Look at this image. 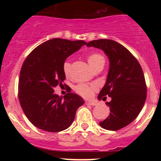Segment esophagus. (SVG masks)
I'll use <instances>...</instances> for the list:
<instances>
[{
    "instance_id": "obj_1",
    "label": "esophagus",
    "mask_w": 161,
    "mask_h": 161,
    "mask_svg": "<svg viewBox=\"0 0 161 161\" xmlns=\"http://www.w3.org/2000/svg\"><path fill=\"white\" fill-rule=\"evenodd\" d=\"M86 104L91 105V106H96L97 104V103L95 101H86Z\"/></svg>"
}]
</instances>
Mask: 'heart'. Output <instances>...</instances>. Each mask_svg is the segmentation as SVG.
I'll return each mask as SVG.
<instances>
[{
	"label": "heart",
	"instance_id": "b5f03b06",
	"mask_svg": "<svg viewBox=\"0 0 161 161\" xmlns=\"http://www.w3.org/2000/svg\"><path fill=\"white\" fill-rule=\"evenodd\" d=\"M87 61L88 63L90 64V65L92 69H95L97 65L100 64H104V58L102 56L100 53H90V55H88L87 57ZM70 69H71V64L69 61H65V62L63 64L62 69L63 72L65 75L66 76H69L70 74ZM97 90V87L96 85L93 84H85V83H80L78 84L77 86H75V91L77 92L78 94H79L82 97H85V98H90L92 97V93Z\"/></svg>",
	"mask_w": 161,
	"mask_h": 161
}]
</instances>
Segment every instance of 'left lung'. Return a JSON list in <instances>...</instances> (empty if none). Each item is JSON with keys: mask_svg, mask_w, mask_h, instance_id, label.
Instances as JSON below:
<instances>
[{"mask_svg": "<svg viewBox=\"0 0 161 161\" xmlns=\"http://www.w3.org/2000/svg\"><path fill=\"white\" fill-rule=\"evenodd\" d=\"M86 46L103 50L109 58L108 79L98 99L111 97L106 103L111 112L100 125L108 130H119L137 118L145 103L147 88L142 67L132 53L116 41L100 39Z\"/></svg>", "mask_w": 161, "mask_h": 161, "instance_id": "obj_1", "label": "left lung"}]
</instances>
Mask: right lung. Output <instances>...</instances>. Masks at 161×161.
Here are the masks:
<instances>
[{
  "label": "right lung",
  "mask_w": 161,
  "mask_h": 161,
  "mask_svg": "<svg viewBox=\"0 0 161 161\" xmlns=\"http://www.w3.org/2000/svg\"><path fill=\"white\" fill-rule=\"evenodd\" d=\"M83 40L54 38L41 43L27 56L21 68L19 100L30 121L38 129L58 132L73 122L83 99L74 92L62 97L53 88L65 79L62 66L66 58L83 45Z\"/></svg>",
  "instance_id": "obj_1"
}]
</instances>
